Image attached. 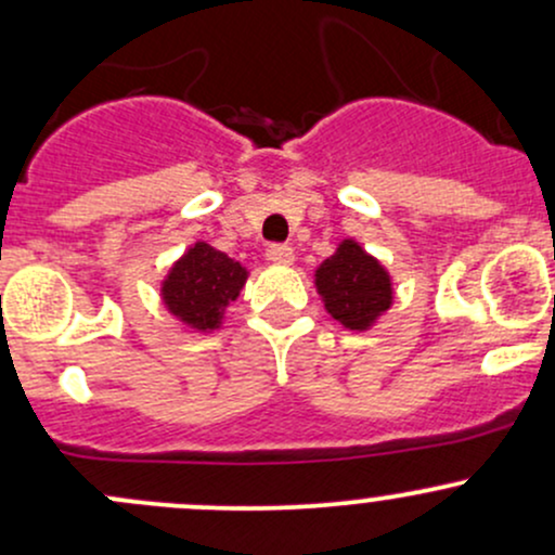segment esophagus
<instances>
[{"label": "esophagus", "mask_w": 555, "mask_h": 555, "mask_svg": "<svg viewBox=\"0 0 555 555\" xmlns=\"http://www.w3.org/2000/svg\"><path fill=\"white\" fill-rule=\"evenodd\" d=\"M266 258L276 266H289L292 260H295V249H292L289 245H268Z\"/></svg>", "instance_id": "esophagus-1"}]
</instances>
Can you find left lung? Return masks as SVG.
I'll list each match as a JSON object with an SVG mask.
<instances>
[{
    "label": "left lung",
    "instance_id": "obj_1",
    "mask_svg": "<svg viewBox=\"0 0 555 555\" xmlns=\"http://www.w3.org/2000/svg\"><path fill=\"white\" fill-rule=\"evenodd\" d=\"M315 287L332 319L345 328L363 332L392 306V284L379 260L358 242L345 240L315 271Z\"/></svg>",
    "mask_w": 555,
    "mask_h": 555
}]
</instances>
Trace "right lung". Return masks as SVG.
I'll return each mask as SVG.
<instances>
[{
	"mask_svg": "<svg viewBox=\"0 0 555 555\" xmlns=\"http://www.w3.org/2000/svg\"><path fill=\"white\" fill-rule=\"evenodd\" d=\"M247 271L227 253L197 242L170 268L163 282V300L170 313L186 326L208 332L221 324L223 308L245 287Z\"/></svg>",
	"mask_w": 555,
	"mask_h": 555,
	"instance_id": "obj_1",
	"label": "right lung"
}]
</instances>
